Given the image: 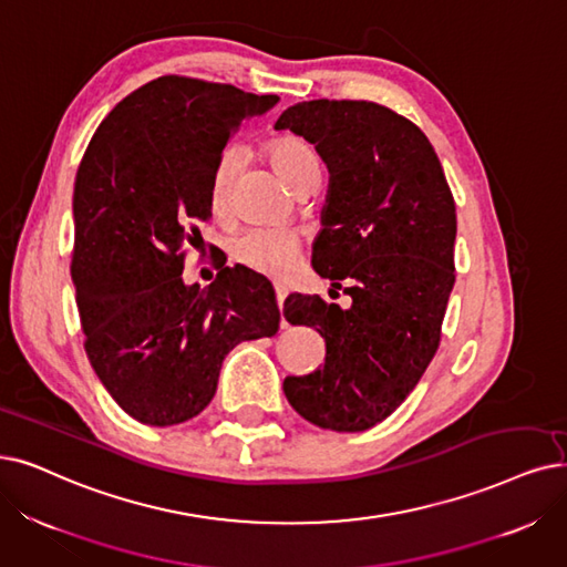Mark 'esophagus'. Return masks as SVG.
<instances>
[{
	"mask_svg": "<svg viewBox=\"0 0 567 567\" xmlns=\"http://www.w3.org/2000/svg\"><path fill=\"white\" fill-rule=\"evenodd\" d=\"M275 292H277V307H279V311H281V309H284V300H286V290H284L281 286H277ZM281 326L286 328V321H281Z\"/></svg>",
	"mask_w": 567,
	"mask_h": 567,
	"instance_id": "obj_1",
	"label": "esophagus"
}]
</instances>
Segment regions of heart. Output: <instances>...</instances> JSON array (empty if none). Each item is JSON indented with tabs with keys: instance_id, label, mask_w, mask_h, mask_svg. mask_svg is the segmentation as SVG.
<instances>
[{
	"instance_id": "obj_1",
	"label": "heart",
	"mask_w": 567,
	"mask_h": 567,
	"mask_svg": "<svg viewBox=\"0 0 567 567\" xmlns=\"http://www.w3.org/2000/svg\"><path fill=\"white\" fill-rule=\"evenodd\" d=\"M267 161L277 169L284 184L298 193L309 178L321 176V157L316 148L296 134H279L265 146ZM237 155L225 151L212 172L209 207L214 214H225L230 205ZM300 254V241L284 230H248L233 241V258L258 275L284 279L290 275Z\"/></svg>"
}]
</instances>
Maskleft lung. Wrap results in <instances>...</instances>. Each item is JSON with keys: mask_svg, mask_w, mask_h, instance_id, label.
Segmentation results:
<instances>
[{"mask_svg": "<svg viewBox=\"0 0 567 567\" xmlns=\"http://www.w3.org/2000/svg\"><path fill=\"white\" fill-rule=\"evenodd\" d=\"M275 127L300 134L328 165L311 265L351 298L349 309L286 298V321L326 339V365L286 377L284 393L309 423L362 433L398 410L440 347L456 281V202L433 144L389 106L311 100Z\"/></svg>", "mask_w": 567, "mask_h": 567, "instance_id": "1", "label": "left lung"}]
</instances>
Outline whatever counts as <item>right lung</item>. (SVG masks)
<instances>
[{
    "label": "right lung",
    "instance_id": "right-lung-1",
    "mask_svg": "<svg viewBox=\"0 0 567 567\" xmlns=\"http://www.w3.org/2000/svg\"><path fill=\"white\" fill-rule=\"evenodd\" d=\"M277 95L161 76L113 106L74 184L72 281L90 365L121 410L174 425L212 402L225 355L279 330L269 281L241 265L186 286L184 262L212 216L209 181L241 121Z\"/></svg>",
    "mask_w": 567,
    "mask_h": 567
}]
</instances>
